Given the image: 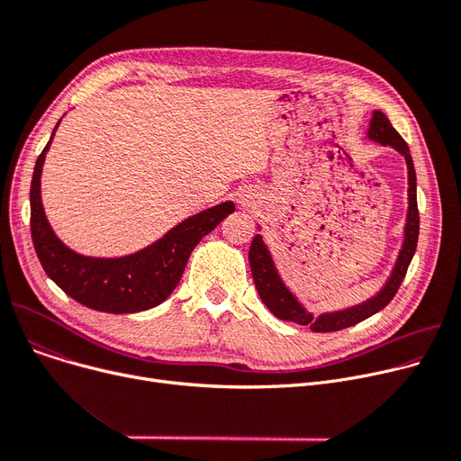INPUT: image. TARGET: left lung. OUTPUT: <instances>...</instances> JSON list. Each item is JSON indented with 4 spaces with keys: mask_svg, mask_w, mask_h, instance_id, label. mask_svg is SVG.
I'll use <instances>...</instances> for the list:
<instances>
[{
    "mask_svg": "<svg viewBox=\"0 0 461 461\" xmlns=\"http://www.w3.org/2000/svg\"><path fill=\"white\" fill-rule=\"evenodd\" d=\"M368 138L381 145H391V148H394L405 158V164H407L409 207H407V218H405V228H403V245L398 254L394 269H393L389 280H386V284L379 289V294H375L372 299L360 303L357 306L346 308V310L329 312V313H321V316H318V318H313L312 312H308L282 282V278L275 267L273 256H271L267 245L263 243V237L258 233L252 240L250 250H249L250 269H252L254 284H256V289H258L263 304L267 306L278 320L294 321L299 325H308L313 332L342 330V329H348L351 325H357L360 321H365L366 318L374 316V313L383 310L398 294V287L405 278L407 267H409L411 259H413V256H415L417 240H419L417 174H415L413 158H411L407 143L398 134V131L391 125L389 117H386L379 110H375L370 119Z\"/></svg>",
    "mask_w": 461,
    "mask_h": 461,
    "instance_id": "8db88e82",
    "label": "left lung"
}]
</instances>
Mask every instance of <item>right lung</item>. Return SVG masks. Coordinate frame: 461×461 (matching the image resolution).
Here are the masks:
<instances>
[{"mask_svg":"<svg viewBox=\"0 0 461 461\" xmlns=\"http://www.w3.org/2000/svg\"><path fill=\"white\" fill-rule=\"evenodd\" d=\"M56 129L37 158L30 190L32 239L44 273L68 297L93 310L134 313L158 306L172 295L183 276L188 256L202 237L211 233L235 211L233 202L218 203L188 216L157 243L140 252L123 258H89L77 254L58 239L46 221L41 202V172Z\"/></svg>","mask_w":461,"mask_h":461,"instance_id":"add662e5","label":"right lung"}]
</instances>
